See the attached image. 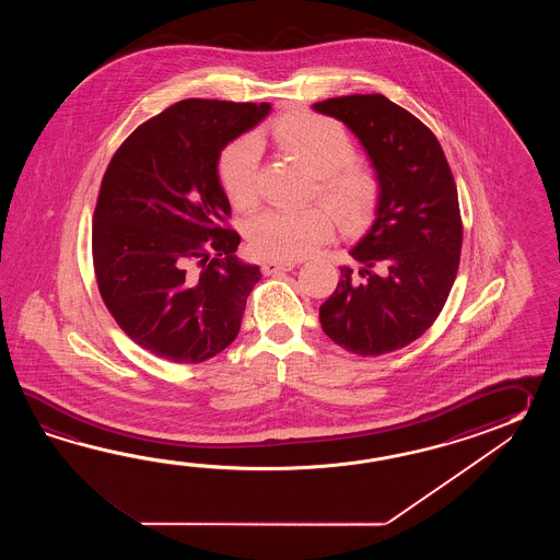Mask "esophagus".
Returning a JSON list of instances; mask_svg holds the SVG:
<instances>
[{
  "label": "esophagus",
  "instance_id": "esophagus-1",
  "mask_svg": "<svg viewBox=\"0 0 560 560\" xmlns=\"http://www.w3.org/2000/svg\"><path fill=\"white\" fill-rule=\"evenodd\" d=\"M296 264L294 262H278V260H266L262 264V272L266 276L278 275V272H290Z\"/></svg>",
  "mask_w": 560,
  "mask_h": 560
}]
</instances>
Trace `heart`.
I'll return each mask as SVG.
<instances>
[{"mask_svg": "<svg viewBox=\"0 0 560 560\" xmlns=\"http://www.w3.org/2000/svg\"><path fill=\"white\" fill-rule=\"evenodd\" d=\"M276 145L298 166L316 178V191L345 224L369 218L381 186L366 167L352 164L354 143L348 131L330 118L300 112L280 119L272 130ZM218 174L230 202L248 210L258 200V143L240 138L220 155ZM334 234V218L320 206L266 210L248 230L250 248L268 260H298L316 250Z\"/></svg>", "mask_w": 560, "mask_h": 560, "instance_id": "heart-1", "label": "heart"}]
</instances>
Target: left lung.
I'll use <instances>...</instances> for the list:
<instances>
[{"label":"left lung","mask_w":560,"mask_h":560,"mask_svg":"<svg viewBox=\"0 0 560 560\" xmlns=\"http://www.w3.org/2000/svg\"><path fill=\"white\" fill-rule=\"evenodd\" d=\"M314 112L342 121L381 186L374 220L350 248L357 268L320 306L322 330L360 357L415 342L441 314L458 272L463 222L436 136L382 94L328 97Z\"/></svg>","instance_id":"8db88e82"}]
</instances>
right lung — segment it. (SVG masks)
<instances>
[{"label": "right lung", "mask_w": 560, "mask_h": 560, "mask_svg": "<svg viewBox=\"0 0 560 560\" xmlns=\"http://www.w3.org/2000/svg\"><path fill=\"white\" fill-rule=\"evenodd\" d=\"M270 112L266 102L182 100L133 131L107 166L92 228L97 288L119 328L155 357L203 362L238 336L262 275L222 226L230 202L218 162Z\"/></svg>", "instance_id": "1"}]
</instances>
